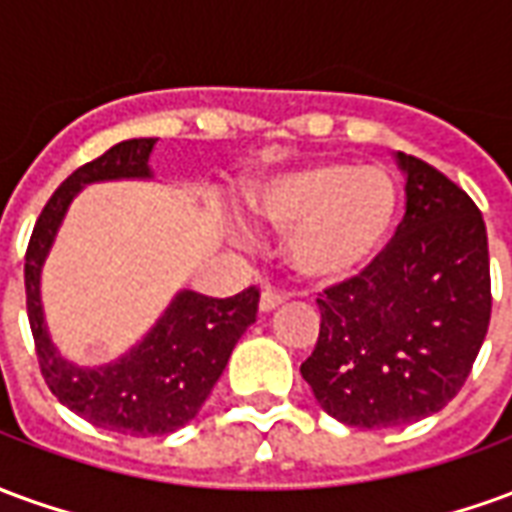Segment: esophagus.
<instances>
[{
	"label": "esophagus",
	"instance_id": "esophagus-1",
	"mask_svg": "<svg viewBox=\"0 0 512 512\" xmlns=\"http://www.w3.org/2000/svg\"><path fill=\"white\" fill-rule=\"evenodd\" d=\"M285 301H288V296H285V293H277V290L266 288L263 293H260V310L263 312L277 310L279 304H285Z\"/></svg>",
	"mask_w": 512,
	"mask_h": 512
}]
</instances>
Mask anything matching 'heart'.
<instances>
[{
  "label": "heart",
  "mask_w": 512,
  "mask_h": 512,
  "mask_svg": "<svg viewBox=\"0 0 512 512\" xmlns=\"http://www.w3.org/2000/svg\"><path fill=\"white\" fill-rule=\"evenodd\" d=\"M246 202L257 222L285 235L282 255L293 277L334 285L376 260L400 197L386 169L312 161L260 180Z\"/></svg>",
  "instance_id": "b5f03b06"
}]
</instances>
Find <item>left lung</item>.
Returning a JSON list of instances; mask_svg holds the SVG:
<instances>
[{"mask_svg":"<svg viewBox=\"0 0 512 512\" xmlns=\"http://www.w3.org/2000/svg\"><path fill=\"white\" fill-rule=\"evenodd\" d=\"M406 216L359 274L323 290L321 334L301 376L326 414L397 428L461 392L491 321L483 213L447 175L397 153Z\"/></svg>","mask_w":512,"mask_h":512,"instance_id":"1","label":"left lung"}]
</instances>
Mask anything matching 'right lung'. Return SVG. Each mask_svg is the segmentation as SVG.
Masks as SVG:
<instances>
[{
    "mask_svg": "<svg viewBox=\"0 0 512 512\" xmlns=\"http://www.w3.org/2000/svg\"><path fill=\"white\" fill-rule=\"evenodd\" d=\"M153 147L156 139L117 142L104 156L62 180L35 222L24 263L27 315L46 384L62 406L98 428L126 436H167L197 417L224 373L235 343L255 323L260 301L257 288L241 290L230 299H208L194 290H180L156 326L128 354L98 367L68 362L51 343L40 301V271L65 213L90 183L153 178L147 164Z\"/></svg>",
    "mask_w": 512,
    "mask_h": 512,
    "instance_id": "1",
    "label": "right lung"
}]
</instances>
